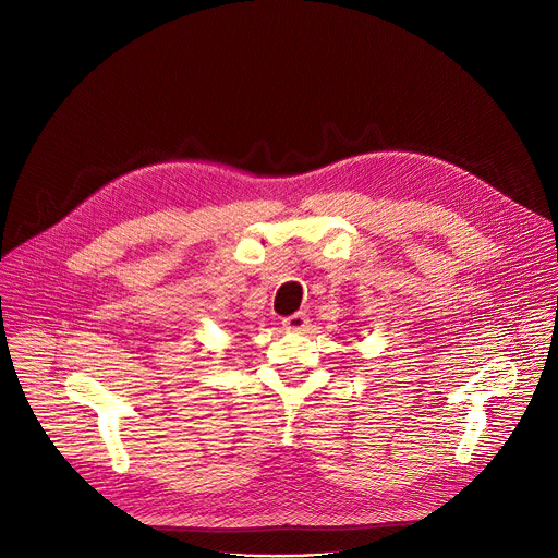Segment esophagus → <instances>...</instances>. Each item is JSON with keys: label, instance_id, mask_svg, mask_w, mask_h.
<instances>
[{"label": "esophagus", "instance_id": "esophagus-1", "mask_svg": "<svg viewBox=\"0 0 558 558\" xmlns=\"http://www.w3.org/2000/svg\"><path fill=\"white\" fill-rule=\"evenodd\" d=\"M282 327L293 333H302L308 329V315L306 313H293L282 320Z\"/></svg>", "mask_w": 558, "mask_h": 558}]
</instances>
